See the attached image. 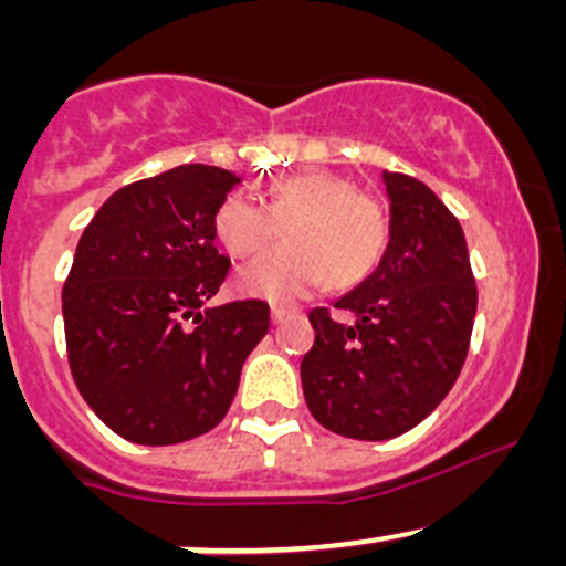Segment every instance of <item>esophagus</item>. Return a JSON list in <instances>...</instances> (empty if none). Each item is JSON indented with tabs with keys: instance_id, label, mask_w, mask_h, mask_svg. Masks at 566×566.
<instances>
[{
	"instance_id": "1",
	"label": "esophagus",
	"mask_w": 566,
	"mask_h": 566,
	"mask_svg": "<svg viewBox=\"0 0 566 566\" xmlns=\"http://www.w3.org/2000/svg\"><path fill=\"white\" fill-rule=\"evenodd\" d=\"M284 317H287V310H284V306H279V304H273L271 306V323L273 325L284 323Z\"/></svg>"
}]
</instances>
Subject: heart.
Segmentation results:
<instances>
[{"instance_id": "1", "label": "heart", "mask_w": 566, "mask_h": 566, "mask_svg": "<svg viewBox=\"0 0 566 566\" xmlns=\"http://www.w3.org/2000/svg\"><path fill=\"white\" fill-rule=\"evenodd\" d=\"M282 227L287 243L238 271L241 293L295 301L323 279L350 290L373 276L389 247V221L378 199L319 169L271 180L265 205L241 191L227 193L213 213L216 241L238 260L271 247Z\"/></svg>"}]
</instances>
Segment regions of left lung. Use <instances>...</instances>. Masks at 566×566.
Instances as JSON below:
<instances>
[{
  "label": "left lung",
  "mask_w": 566,
  "mask_h": 566,
  "mask_svg": "<svg viewBox=\"0 0 566 566\" xmlns=\"http://www.w3.org/2000/svg\"><path fill=\"white\" fill-rule=\"evenodd\" d=\"M391 241L378 271L310 312L301 361L312 416L336 436L389 441L432 413L458 380L476 317V282L452 210L421 180L384 172Z\"/></svg>",
  "instance_id": "obj_1"
}]
</instances>
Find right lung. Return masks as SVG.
<instances>
[{
	"mask_svg": "<svg viewBox=\"0 0 566 566\" xmlns=\"http://www.w3.org/2000/svg\"><path fill=\"white\" fill-rule=\"evenodd\" d=\"M241 182L182 164L123 186L78 238L62 287L67 364L108 430L169 447L213 430L268 334L265 301L202 310L230 271L213 213Z\"/></svg>",
	"mask_w": 566,
	"mask_h": 566,
	"instance_id": "obj_1",
	"label": "right lung"
}]
</instances>
